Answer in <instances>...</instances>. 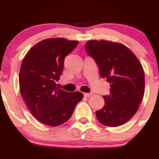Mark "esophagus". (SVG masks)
Here are the masks:
<instances>
[{
  "label": "esophagus",
  "instance_id": "esophagus-1",
  "mask_svg": "<svg viewBox=\"0 0 159 159\" xmlns=\"http://www.w3.org/2000/svg\"><path fill=\"white\" fill-rule=\"evenodd\" d=\"M84 96H86V97H90L91 96H93V93H84Z\"/></svg>",
  "mask_w": 159,
  "mask_h": 159
}]
</instances>
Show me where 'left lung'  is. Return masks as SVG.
I'll use <instances>...</instances> for the list:
<instances>
[{"label": "left lung", "mask_w": 159, "mask_h": 159, "mask_svg": "<svg viewBox=\"0 0 159 159\" xmlns=\"http://www.w3.org/2000/svg\"><path fill=\"white\" fill-rule=\"evenodd\" d=\"M86 51L93 57L100 75L111 84L110 93L103 96L105 105L96 112L99 123L109 127L123 125L136 114L145 87L143 69L128 47L106 40H90Z\"/></svg>", "instance_id": "left-lung-1"}]
</instances>
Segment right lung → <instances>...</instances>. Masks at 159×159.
Here are the masks:
<instances>
[{
	"instance_id": "1",
	"label": "right lung",
	"mask_w": 159,
	"mask_h": 159,
	"mask_svg": "<svg viewBox=\"0 0 159 159\" xmlns=\"http://www.w3.org/2000/svg\"><path fill=\"white\" fill-rule=\"evenodd\" d=\"M78 42L50 38L36 43L24 57L19 72L20 92L33 116L48 126H58L72 116L82 93L57 87L64 58Z\"/></svg>"
}]
</instances>
